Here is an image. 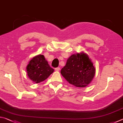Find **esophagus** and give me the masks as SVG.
I'll return each mask as SVG.
<instances>
[{
    "label": "esophagus",
    "instance_id": "esophagus-1",
    "mask_svg": "<svg viewBox=\"0 0 123 123\" xmlns=\"http://www.w3.org/2000/svg\"><path fill=\"white\" fill-rule=\"evenodd\" d=\"M60 68H59V67H57L55 68L56 71H60Z\"/></svg>",
    "mask_w": 123,
    "mask_h": 123
}]
</instances>
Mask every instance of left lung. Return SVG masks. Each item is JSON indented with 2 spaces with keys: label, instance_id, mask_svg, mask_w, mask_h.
<instances>
[{
  "label": "left lung",
  "instance_id": "obj_1",
  "mask_svg": "<svg viewBox=\"0 0 123 123\" xmlns=\"http://www.w3.org/2000/svg\"><path fill=\"white\" fill-rule=\"evenodd\" d=\"M95 68L86 54H73L68 59L61 74L66 80L78 87L87 86L93 79Z\"/></svg>",
  "mask_w": 123,
  "mask_h": 123
}]
</instances>
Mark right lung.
Here are the masks:
<instances>
[{
    "label": "right lung",
    "mask_w": 123,
    "mask_h": 123,
    "mask_svg": "<svg viewBox=\"0 0 123 123\" xmlns=\"http://www.w3.org/2000/svg\"><path fill=\"white\" fill-rule=\"evenodd\" d=\"M27 74L34 82L39 83L47 79L54 71L43 55L33 57L26 67Z\"/></svg>",
    "instance_id": "1"
}]
</instances>
